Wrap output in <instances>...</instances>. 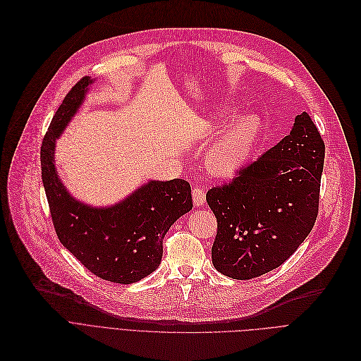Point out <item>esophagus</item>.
<instances>
[{"mask_svg": "<svg viewBox=\"0 0 361 361\" xmlns=\"http://www.w3.org/2000/svg\"><path fill=\"white\" fill-rule=\"evenodd\" d=\"M192 197H194L195 205H198V207H202V205H205V191L202 190V188H194Z\"/></svg>", "mask_w": 361, "mask_h": 361, "instance_id": "obj_1", "label": "esophagus"}]
</instances>
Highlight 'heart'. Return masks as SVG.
Returning a JSON list of instances; mask_svg holds the SVG:
<instances>
[{
	"mask_svg": "<svg viewBox=\"0 0 361 361\" xmlns=\"http://www.w3.org/2000/svg\"><path fill=\"white\" fill-rule=\"evenodd\" d=\"M223 116V114H220ZM262 135V120L255 114H243L229 123L207 151V166L216 175L229 176L250 160Z\"/></svg>",
	"mask_w": 361,
	"mask_h": 361,
	"instance_id": "heart-1",
	"label": "heart"
}]
</instances>
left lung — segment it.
Listing matches in <instances>:
<instances>
[{"label":"left lung","mask_w":361,"mask_h":361,"mask_svg":"<svg viewBox=\"0 0 361 361\" xmlns=\"http://www.w3.org/2000/svg\"><path fill=\"white\" fill-rule=\"evenodd\" d=\"M324 142L305 111L260 159L205 195L217 219L214 267L248 281L285 263L312 232L319 212Z\"/></svg>","instance_id":"8db88e82"}]
</instances>
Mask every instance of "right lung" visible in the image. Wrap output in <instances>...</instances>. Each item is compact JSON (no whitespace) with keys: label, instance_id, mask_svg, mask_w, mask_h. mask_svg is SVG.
I'll return each instance as SVG.
<instances>
[{"label":"right lung","instance_id":"1","mask_svg":"<svg viewBox=\"0 0 361 361\" xmlns=\"http://www.w3.org/2000/svg\"><path fill=\"white\" fill-rule=\"evenodd\" d=\"M91 83V78H82L51 120L41 147L42 183L60 243L98 278L128 285L159 267L164 235L192 209L191 185L183 179L149 180L106 209L91 207L66 191L54 164L56 140Z\"/></svg>","mask_w":361,"mask_h":361}]
</instances>
